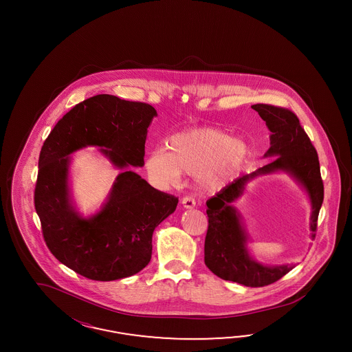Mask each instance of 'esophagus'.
<instances>
[{"instance_id":"obj_1","label":"esophagus","mask_w":352,"mask_h":352,"mask_svg":"<svg viewBox=\"0 0 352 352\" xmlns=\"http://www.w3.org/2000/svg\"><path fill=\"white\" fill-rule=\"evenodd\" d=\"M182 205H183V208L184 209H192V208H195V200L192 199V197H183L182 199Z\"/></svg>"}]
</instances>
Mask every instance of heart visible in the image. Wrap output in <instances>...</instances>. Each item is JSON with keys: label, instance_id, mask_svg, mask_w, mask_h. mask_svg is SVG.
<instances>
[{"label": "heart", "instance_id": "b5f03b06", "mask_svg": "<svg viewBox=\"0 0 352 352\" xmlns=\"http://www.w3.org/2000/svg\"><path fill=\"white\" fill-rule=\"evenodd\" d=\"M249 155L245 140L219 128H197L173 135L166 151H153L149 174L162 184H175L182 174L195 175L203 191L221 190L241 171Z\"/></svg>", "mask_w": 352, "mask_h": 352}]
</instances>
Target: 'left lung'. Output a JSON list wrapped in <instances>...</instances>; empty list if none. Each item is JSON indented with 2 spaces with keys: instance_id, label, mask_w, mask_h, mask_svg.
<instances>
[{
  "instance_id": "1",
  "label": "left lung",
  "mask_w": 352,
  "mask_h": 352,
  "mask_svg": "<svg viewBox=\"0 0 352 352\" xmlns=\"http://www.w3.org/2000/svg\"><path fill=\"white\" fill-rule=\"evenodd\" d=\"M252 108L266 121L267 128L272 133L270 137L271 147L265 157L274 160L237 178L206 201L209 226L204 253L205 265L214 275L245 287L259 288L275 283L296 266H270L252 256L248 248L249 234L234 201L244 195L249 182L262 175L285 173L309 196V237L314 240L324 200V186L320 175L318 152L300 126L298 118L292 111L280 107L253 104Z\"/></svg>"
}]
</instances>
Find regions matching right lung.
<instances>
[{
  "label": "right lung",
  "mask_w": 352,
  "mask_h": 352,
  "mask_svg": "<svg viewBox=\"0 0 352 352\" xmlns=\"http://www.w3.org/2000/svg\"><path fill=\"white\" fill-rule=\"evenodd\" d=\"M156 109L109 94L74 107L54 126L38 159L34 208L53 256L82 276L112 281L147 266L155 228L178 199L157 191L130 169L144 165V144ZM98 146L120 174L100 210L84 217L69 187L70 155Z\"/></svg>",
  "instance_id": "add662e5"
}]
</instances>
